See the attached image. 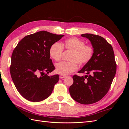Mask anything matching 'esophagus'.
I'll list each match as a JSON object with an SVG mask.
<instances>
[{
    "label": "esophagus",
    "mask_w": 129,
    "mask_h": 129,
    "mask_svg": "<svg viewBox=\"0 0 129 129\" xmlns=\"http://www.w3.org/2000/svg\"><path fill=\"white\" fill-rule=\"evenodd\" d=\"M66 77V75H61L60 76V79H63V78Z\"/></svg>",
    "instance_id": "34e87169"
}]
</instances>
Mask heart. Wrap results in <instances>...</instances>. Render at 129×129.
<instances>
[{
    "instance_id": "1",
    "label": "heart",
    "mask_w": 129,
    "mask_h": 129,
    "mask_svg": "<svg viewBox=\"0 0 129 129\" xmlns=\"http://www.w3.org/2000/svg\"><path fill=\"white\" fill-rule=\"evenodd\" d=\"M63 49L71 52L68 62H61L55 66L56 72L66 75L76 71L77 63L80 66L87 64L91 61L94 54L93 46L85 44V42L77 38L66 40L62 44L55 42L49 48L50 56L56 61H60Z\"/></svg>"
}]
</instances>
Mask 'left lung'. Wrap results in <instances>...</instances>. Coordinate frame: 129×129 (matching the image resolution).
I'll return each mask as SVG.
<instances>
[{
  "label": "left lung",
  "mask_w": 129,
  "mask_h": 129,
  "mask_svg": "<svg viewBox=\"0 0 129 129\" xmlns=\"http://www.w3.org/2000/svg\"><path fill=\"white\" fill-rule=\"evenodd\" d=\"M81 36L91 41L94 54L91 61L78 72L88 75H74L69 92L76 102L90 104L100 101L108 93L115 76L117 64L112 47L104 38L88 33Z\"/></svg>",
  "instance_id": "left-lung-1"
}]
</instances>
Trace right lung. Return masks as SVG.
<instances>
[{
	"label": "right lung",
	"instance_id": "obj_1",
	"mask_svg": "<svg viewBox=\"0 0 129 129\" xmlns=\"http://www.w3.org/2000/svg\"><path fill=\"white\" fill-rule=\"evenodd\" d=\"M63 36L40 31L25 37L14 49L11 76L17 90L27 100L38 102L51 95L59 75H47L55 69L49 48Z\"/></svg>",
	"mask_w": 129,
	"mask_h": 129
}]
</instances>
